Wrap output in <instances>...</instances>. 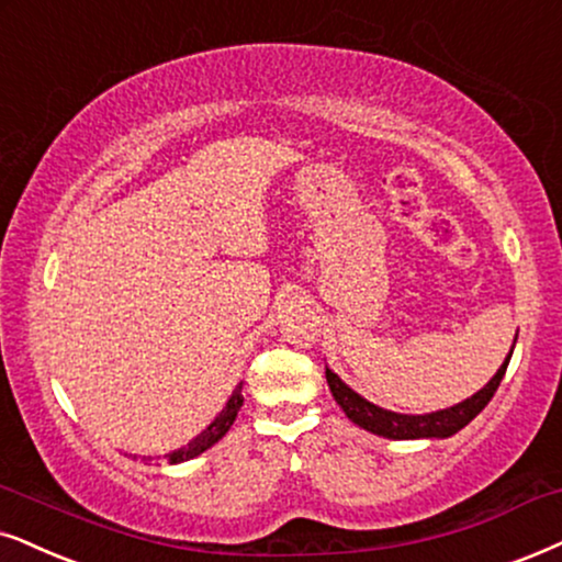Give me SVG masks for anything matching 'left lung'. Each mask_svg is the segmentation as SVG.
Returning <instances> with one entry per match:
<instances>
[{"label": "left lung", "mask_w": 562, "mask_h": 562, "mask_svg": "<svg viewBox=\"0 0 562 562\" xmlns=\"http://www.w3.org/2000/svg\"><path fill=\"white\" fill-rule=\"evenodd\" d=\"M510 355H514V350H510ZM508 360L510 358H506V363L498 368V373H495L487 386L480 389L472 400H464L461 404H457V407L430 412V415H396V412L375 407V404L366 402L360 394H355L350 386H345V383L339 381V375L331 373L329 368H326V381H329L331 396L337 400L339 407L345 409V415L350 417L355 425H360V428L375 432V436L396 438V440L446 438V436H453V432H459L467 423H472L474 417L487 407V402L493 400L495 392H498L503 375H506Z\"/></svg>", "instance_id": "1"}]
</instances>
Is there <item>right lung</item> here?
I'll use <instances>...</instances> for the list:
<instances>
[{"label":"right lung","mask_w":562,"mask_h":562,"mask_svg":"<svg viewBox=\"0 0 562 562\" xmlns=\"http://www.w3.org/2000/svg\"><path fill=\"white\" fill-rule=\"evenodd\" d=\"M240 389H244V386H238L236 392H233V396H231V400H228V404H225V409L220 412V415L215 417V423H212L210 428L202 432V436L191 440V443L187 446V449H181V451H173V453H168L170 464H176V461H187V459H194V457H199V453H202V451H207L210 446H215L217 440L223 438L225 432L231 430V425L236 423V417H238V409H240V404H244V396H240Z\"/></svg>","instance_id":"right-lung-1"}]
</instances>
